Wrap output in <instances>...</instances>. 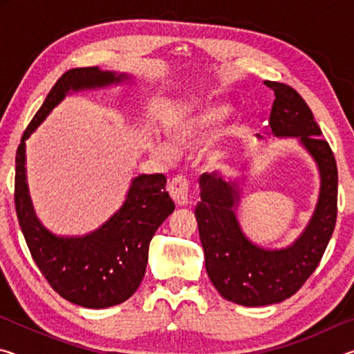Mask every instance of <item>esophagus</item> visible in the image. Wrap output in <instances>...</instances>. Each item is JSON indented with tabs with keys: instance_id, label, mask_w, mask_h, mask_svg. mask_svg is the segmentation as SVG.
<instances>
[{
	"instance_id": "esophagus-1",
	"label": "esophagus",
	"mask_w": 354,
	"mask_h": 354,
	"mask_svg": "<svg viewBox=\"0 0 354 354\" xmlns=\"http://www.w3.org/2000/svg\"><path fill=\"white\" fill-rule=\"evenodd\" d=\"M189 189L190 184L184 176H175L169 184V187H167L173 201H175L178 206H185L189 203Z\"/></svg>"
}]
</instances>
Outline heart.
<instances>
[{"mask_svg": "<svg viewBox=\"0 0 354 354\" xmlns=\"http://www.w3.org/2000/svg\"><path fill=\"white\" fill-rule=\"evenodd\" d=\"M227 115H230V107L226 104H200L195 107L194 112L173 120L169 127V136L178 148H196L207 142L209 137L220 128ZM153 151L162 159H171L176 154V149L167 142H156Z\"/></svg>", "mask_w": 354, "mask_h": 354, "instance_id": "1", "label": "heart"}]
</instances>
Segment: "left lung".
<instances>
[{
  "label": "left lung",
  "mask_w": 354,
  "mask_h": 354,
  "mask_svg": "<svg viewBox=\"0 0 354 354\" xmlns=\"http://www.w3.org/2000/svg\"><path fill=\"white\" fill-rule=\"evenodd\" d=\"M274 92L268 124L277 137H298L320 171V194L306 230L290 247L266 250L250 242L236 217L241 189L218 173H203L195 207L206 272L227 301L267 306L297 293L319 266L337 218V165L313 111L283 82L266 81ZM261 137V136H259Z\"/></svg>",
  "instance_id": "8db88e82"
}]
</instances>
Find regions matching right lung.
Instances as JSON below:
<instances>
[{
    "instance_id": "obj_1",
    "label": "right lung",
    "mask_w": 354,
    "mask_h": 354,
    "mask_svg": "<svg viewBox=\"0 0 354 354\" xmlns=\"http://www.w3.org/2000/svg\"><path fill=\"white\" fill-rule=\"evenodd\" d=\"M128 75L84 67L65 71L28 124L15 156V211L34 262L62 298L82 308L103 309L127 301L145 277L149 242L175 211L162 173L133 179L123 206L91 234L59 237L40 223L26 183L25 140L70 92L106 87Z\"/></svg>"
}]
</instances>
